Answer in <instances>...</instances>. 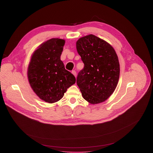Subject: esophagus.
Segmentation results:
<instances>
[{
    "label": "esophagus",
    "mask_w": 153,
    "mask_h": 153,
    "mask_svg": "<svg viewBox=\"0 0 153 153\" xmlns=\"http://www.w3.org/2000/svg\"><path fill=\"white\" fill-rule=\"evenodd\" d=\"M72 74H73L75 77H76V76H77V74H76V72L75 71H72Z\"/></svg>",
    "instance_id": "34e87169"
}]
</instances>
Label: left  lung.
Here are the masks:
<instances>
[{"label": "left lung", "instance_id": "left-lung-1", "mask_svg": "<svg viewBox=\"0 0 153 153\" xmlns=\"http://www.w3.org/2000/svg\"><path fill=\"white\" fill-rule=\"evenodd\" d=\"M76 48L84 64L77 77L83 98L92 104L105 101L115 90L120 76V64L115 50L94 35L79 38Z\"/></svg>", "mask_w": 153, "mask_h": 153}]
</instances>
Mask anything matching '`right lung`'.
Returning <instances> with one entry per match:
<instances>
[{
  "label": "right lung",
  "mask_w": 153,
  "mask_h": 153,
  "mask_svg": "<svg viewBox=\"0 0 153 153\" xmlns=\"http://www.w3.org/2000/svg\"><path fill=\"white\" fill-rule=\"evenodd\" d=\"M65 40L52 38L40 45L31 56L27 76L38 97L52 103L62 98L76 82L74 76L64 68L60 57Z\"/></svg>",
  "instance_id": "obj_1"
}]
</instances>
